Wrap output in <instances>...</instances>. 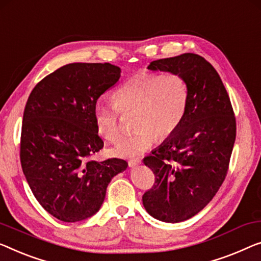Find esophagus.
Wrapping results in <instances>:
<instances>
[{"instance_id": "obj_1", "label": "esophagus", "mask_w": 261, "mask_h": 261, "mask_svg": "<svg viewBox=\"0 0 261 261\" xmlns=\"http://www.w3.org/2000/svg\"><path fill=\"white\" fill-rule=\"evenodd\" d=\"M142 163V161L139 158H135V159H130L129 162H127V164H129L130 168H134V166H137Z\"/></svg>"}]
</instances>
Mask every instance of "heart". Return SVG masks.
<instances>
[{
    "mask_svg": "<svg viewBox=\"0 0 261 261\" xmlns=\"http://www.w3.org/2000/svg\"><path fill=\"white\" fill-rule=\"evenodd\" d=\"M189 97V84L180 73L134 76L112 93L114 103H96V130L108 142H118L122 136L120 114H134L135 132L112 149L118 157H134L149 150L157 138L164 141L177 131L188 110Z\"/></svg>",
    "mask_w": 261,
    "mask_h": 261,
    "instance_id": "1",
    "label": "heart"
}]
</instances>
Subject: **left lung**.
<instances>
[{"label": "left lung", "mask_w": 261, "mask_h": 261, "mask_svg": "<svg viewBox=\"0 0 261 261\" xmlns=\"http://www.w3.org/2000/svg\"><path fill=\"white\" fill-rule=\"evenodd\" d=\"M147 69L180 73L189 84L179 127L143 161L154 173L144 207L155 219L179 223L200 212L225 180L236 141L234 112L216 69L197 54L162 58Z\"/></svg>", "instance_id": "obj_1"}]
</instances>
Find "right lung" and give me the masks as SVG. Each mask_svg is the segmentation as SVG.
Returning a JSON list of instances; mask_svg holds the SVG:
<instances>
[{
  "label": "right lung",
  "instance_id": "add662e5",
  "mask_svg": "<svg viewBox=\"0 0 261 261\" xmlns=\"http://www.w3.org/2000/svg\"><path fill=\"white\" fill-rule=\"evenodd\" d=\"M110 63H70L38 82L23 114L19 158L25 179L46 212L65 223L98 211L112 177L127 163L90 159L103 149L93 108L117 83Z\"/></svg>",
  "mask_w": 261,
  "mask_h": 261
}]
</instances>
